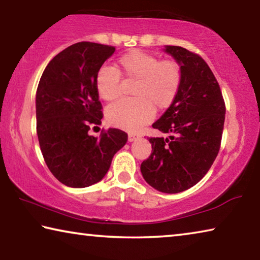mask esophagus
<instances>
[{"mask_svg":"<svg viewBox=\"0 0 260 260\" xmlns=\"http://www.w3.org/2000/svg\"><path fill=\"white\" fill-rule=\"evenodd\" d=\"M139 136L135 135V134H128V142H133V141L138 140Z\"/></svg>","mask_w":260,"mask_h":260,"instance_id":"34e87169","label":"esophagus"}]
</instances>
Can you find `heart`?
Returning <instances> with one entry per match:
<instances>
[{
	"label": "heart",
	"instance_id": "1",
	"mask_svg": "<svg viewBox=\"0 0 260 260\" xmlns=\"http://www.w3.org/2000/svg\"><path fill=\"white\" fill-rule=\"evenodd\" d=\"M118 68L126 79L136 80L134 99L120 100L107 109L111 126L135 132L152 119L155 110H166L174 103L181 88L182 69L178 61L160 60L157 56L132 50L118 59ZM100 98L111 102L120 95V74L111 67H102L96 74Z\"/></svg>",
	"mask_w": 260,
	"mask_h": 260
}]
</instances>
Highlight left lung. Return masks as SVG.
I'll list each match as a JSON object with an SVG mask.
<instances>
[{"mask_svg": "<svg viewBox=\"0 0 260 260\" xmlns=\"http://www.w3.org/2000/svg\"><path fill=\"white\" fill-rule=\"evenodd\" d=\"M181 65L178 98L152 124L169 138H150L152 151L141 164L146 181L158 191L187 190L208 173L217 157L225 122V102L214 74L201 56L178 46H165Z\"/></svg>", "mask_w": 260, "mask_h": 260, "instance_id": "obj_1", "label": "left lung"}]
</instances>
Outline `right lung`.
<instances>
[{
	"label": "right lung",
	"mask_w": 260,
	"mask_h": 260,
	"mask_svg": "<svg viewBox=\"0 0 260 260\" xmlns=\"http://www.w3.org/2000/svg\"><path fill=\"white\" fill-rule=\"evenodd\" d=\"M114 50L94 42L74 43L49 61L39 82V143L48 169L68 187L85 188L101 181L114 153L127 142V134L117 128L100 138L88 134L103 118L96 74Z\"/></svg>",
	"instance_id": "add662e5"
}]
</instances>
